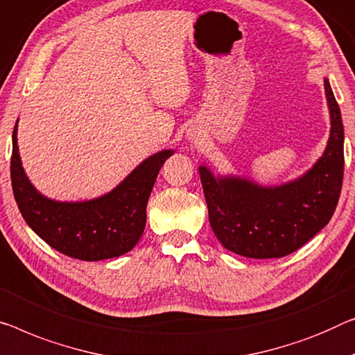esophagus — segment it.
<instances>
[{
    "mask_svg": "<svg viewBox=\"0 0 355 355\" xmlns=\"http://www.w3.org/2000/svg\"><path fill=\"white\" fill-rule=\"evenodd\" d=\"M189 139L194 140V139H196V135H194V134H189Z\"/></svg>",
    "mask_w": 355,
    "mask_h": 355,
    "instance_id": "1",
    "label": "esophagus"
}]
</instances>
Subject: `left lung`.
<instances>
[{"mask_svg":"<svg viewBox=\"0 0 355 355\" xmlns=\"http://www.w3.org/2000/svg\"><path fill=\"white\" fill-rule=\"evenodd\" d=\"M330 137L317 162L292 182L264 187L247 177L214 175L199 166L209 221L221 245L247 258L288 255L319 232L335 214L345 171L341 111L325 78Z\"/></svg>","mask_w":355,"mask_h":355,"instance_id":"1","label":"left lung"}]
</instances>
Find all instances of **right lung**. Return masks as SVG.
Segmentation results:
<instances>
[{
	"instance_id": "obj_1",
	"label": "right lung",
	"mask_w": 355,
	"mask_h": 355,
	"mask_svg": "<svg viewBox=\"0 0 355 355\" xmlns=\"http://www.w3.org/2000/svg\"><path fill=\"white\" fill-rule=\"evenodd\" d=\"M17 123L12 132L10 180L26 225L46 244L76 260L98 261L130 252L144 234L146 204L157 173L173 150L146 157L118 187L100 198L76 202L54 200L41 194L26 177L19 155Z\"/></svg>"
}]
</instances>
